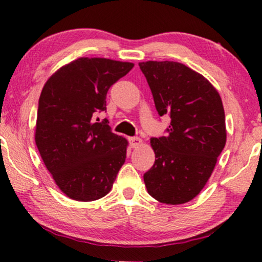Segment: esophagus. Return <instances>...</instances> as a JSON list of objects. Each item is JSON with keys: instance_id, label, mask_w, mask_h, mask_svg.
Listing matches in <instances>:
<instances>
[{"instance_id": "esophagus-1", "label": "esophagus", "mask_w": 262, "mask_h": 262, "mask_svg": "<svg viewBox=\"0 0 262 262\" xmlns=\"http://www.w3.org/2000/svg\"><path fill=\"white\" fill-rule=\"evenodd\" d=\"M128 142H130V145L132 148H136V146H138L139 144L142 143V139L139 137H130L128 138Z\"/></svg>"}]
</instances>
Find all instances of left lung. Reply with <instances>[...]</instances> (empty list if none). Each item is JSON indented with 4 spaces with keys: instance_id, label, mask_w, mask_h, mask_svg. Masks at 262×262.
<instances>
[{
    "instance_id": "left-lung-1",
    "label": "left lung",
    "mask_w": 262,
    "mask_h": 262,
    "mask_svg": "<svg viewBox=\"0 0 262 262\" xmlns=\"http://www.w3.org/2000/svg\"><path fill=\"white\" fill-rule=\"evenodd\" d=\"M160 117H170L168 135L150 139L155 163L145 187L160 203L179 205L206 185L227 142L225 114L217 89L178 62L139 63Z\"/></svg>"
}]
</instances>
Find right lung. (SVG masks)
I'll use <instances>...</instances> for the list:
<instances>
[{"label":"right lung","mask_w":262,"mask_h":262,"mask_svg":"<svg viewBox=\"0 0 262 262\" xmlns=\"http://www.w3.org/2000/svg\"><path fill=\"white\" fill-rule=\"evenodd\" d=\"M134 63L82 57L46 81L39 98L35 144L56 185L77 202H93L112 188L126 159L127 141L111 131L106 111L111 85Z\"/></svg>","instance_id":"add662e5"}]
</instances>
